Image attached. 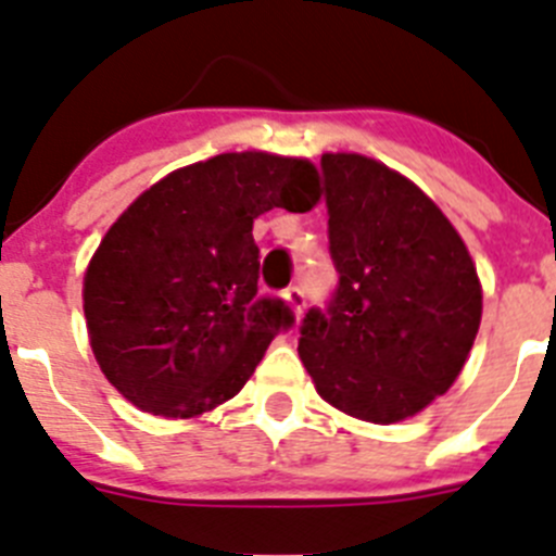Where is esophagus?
<instances>
[{
	"mask_svg": "<svg viewBox=\"0 0 556 556\" xmlns=\"http://www.w3.org/2000/svg\"><path fill=\"white\" fill-rule=\"evenodd\" d=\"M285 302H288V305H291L296 313H302L307 305V296H305V291L299 288V285H291V288H285Z\"/></svg>",
	"mask_w": 556,
	"mask_h": 556,
	"instance_id": "obj_1",
	"label": "esophagus"
}]
</instances>
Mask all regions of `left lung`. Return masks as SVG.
Returning <instances> with one entry per match:
<instances>
[{
  "label": "left lung",
  "mask_w": 556,
  "mask_h": 556,
  "mask_svg": "<svg viewBox=\"0 0 556 556\" xmlns=\"http://www.w3.org/2000/svg\"><path fill=\"white\" fill-rule=\"evenodd\" d=\"M338 271L327 307L299 325L316 392L366 422H400L445 394L481 325L467 245L431 198L358 153L321 156Z\"/></svg>",
  "instance_id": "obj_1"
}]
</instances>
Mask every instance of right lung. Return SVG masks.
Segmentation results:
<instances>
[{"instance_id": "obj_1", "label": "right lung", "mask_w": 556, "mask_h": 556, "mask_svg": "<svg viewBox=\"0 0 556 556\" xmlns=\"http://www.w3.org/2000/svg\"><path fill=\"white\" fill-rule=\"evenodd\" d=\"M305 159L220 153L156 181L105 231L84 282L91 350L109 383L156 417H195L240 392L293 311L260 296L251 226L307 212Z\"/></svg>"}]
</instances>
